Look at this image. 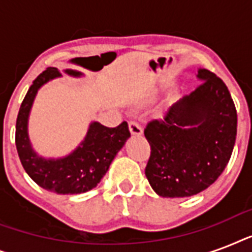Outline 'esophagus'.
Returning <instances> with one entry per match:
<instances>
[{
  "label": "esophagus",
  "instance_id": "esophagus-1",
  "mask_svg": "<svg viewBox=\"0 0 252 252\" xmlns=\"http://www.w3.org/2000/svg\"><path fill=\"white\" fill-rule=\"evenodd\" d=\"M129 132L133 134V136H140V134L142 133L141 126H140L137 122H134V120H130V122H129Z\"/></svg>",
  "mask_w": 252,
  "mask_h": 252
}]
</instances>
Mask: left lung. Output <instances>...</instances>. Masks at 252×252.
I'll return each mask as SVG.
<instances>
[{
    "mask_svg": "<svg viewBox=\"0 0 252 252\" xmlns=\"http://www.w3.org/2000/svg\"><path fill=\"white\" fill-rule=\"evenodd\" d=\"M201 84L144 129L150 144L145 175L162 197L207 189L225 170L237 137V110L226 85L199 69Z\"/></svg>",
    "mask_w": 252,
    "mask_h": 252,
    "instance_id": "8db88e82",
    "label": "left lung"
}]
</instances>
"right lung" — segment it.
Masks as SVG:
<instances>
[{"instance_id":"1","label":"right lung","mask_w":252,"mask_h":252,"mask_svg":"<svg viewBox=\"0 0 252 252\" xmlns=\"http://www.w3.org/2000/svg\"><path fill=\"white\" fill-rule=\"evenodd\" d=\"M65 73L73 77L82 76V73L72 69H66ZM57 77H61V73L56 68H48L30 86L18 112L15 145L22 166L35 183L55 193L74 195L90 191L98 186L115 156L130 137V133L126 122L116 128H107L100 123L93 122L84 141L70 154L63 158L37 156L29 138L30 111L37 90Z\"/></svg>"}]
</instances>
